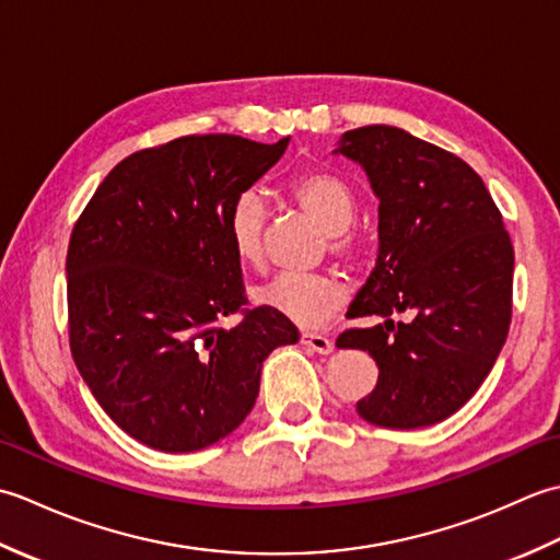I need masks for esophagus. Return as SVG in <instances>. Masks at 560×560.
<instances>
[{
    "mask_svg": "<svg viewBox=\"0 0 560 560\" xmlns=\"http://www.w3.org/2000/svg\"><path fill=\"white\" fill-rule=\"evenodd\" d=\"M301 343L317 353H331V349H335V343H331L325 335H315V331H303Z\"/></svg>",
    "mask_w": 560,
    "mask_h": 560,
    "instance_id": "esophagus-1",
    "label": "esophagus"
}]
</instances>
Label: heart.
<instances>
[{"label": "heart", "instance_id": "1", "mask_svg": "<svg viewBox=\"0 0 560 560\" xmlns=\"http://www.w3.org/2000/svg\"><path fill=\"white\" fill-rule=\"evenodd\" d=\"M287 192L327 231L329 255L343 265L359 267L371 253V243L351 223L355 209H359L351 185L327 168H307L291 177ZM265 225L267 205L255 189H245L231 201L223 229L241 265L253 269L261 267ZM255 301L295 325L319 327L347 303V287L331 271H287L255 289Z\"/></svg>", "mask_w": 560, "mask_h": 560}]
</instances>
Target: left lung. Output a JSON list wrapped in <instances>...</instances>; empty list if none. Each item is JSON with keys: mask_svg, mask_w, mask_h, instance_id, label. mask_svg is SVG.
I'll list each match as a JSON object with an SVG mask.
<instances>
[{"mask_svg": "<svg viewBox=\"0 0 560 560\" xmlns=\"http://www.w3.org/2000/svg\"><path fill=\"white\" fill-rule=\"evenodd\" d=\"M339 151L380 197L377 265L349 317H387L337 339L380 371L355 411L401 431L438 423L481 387L513 319L515 253L501 209L471 165L399 127L351 129ZM407 310L411 324L388 319Z\"/></svg>", "mask_w": 560, "mask_h": 560, "instance_id": "1", "label": "left lung"}]
</instances>
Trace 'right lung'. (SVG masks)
<instances>
[{
	"mask_svg": "<svg viewBox=\"0 0 560 560\" xmlns=\"http://www.w3.org/2000/svg\"><path fill=\"white\" fill-rule=\"evenodd\" d=\"M187 135L135 151L98 185L67 249L69 349L103 411L161 452H195L253 411L261 361L299 341L249 307L225 211L287 151ZM223 316H237L231 328Z\"/></svg>",
	"mask_w": 560,
	"mask_h": 560,
	"instance_id": "right-lung-1",
	"label": "right lung"
}]
</instances>
